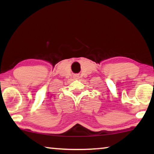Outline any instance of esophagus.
Here are the masks:
<instances>
[{"instance_id":"1","label":"esophagus","mask_w":154,"mask_h":154,"mask_svg":"<svg viewBox=\"0 0 154 154\" xmlns=\"http://www.w3.org/2000/svg\"><path fill=\"white\" fill-rule=\"evenodd\" d=\"M75 78H76V79H78V77H78V76H77V75H76V76H75Z\"/></svg>"}]
</instances>
